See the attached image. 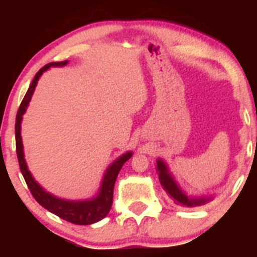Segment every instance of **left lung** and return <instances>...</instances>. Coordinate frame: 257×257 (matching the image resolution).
Returning a JSON list of instances; mask_svg holds the SVG:
<instances>
[{"mask_svg":"<svg viewBox=\"0 0 257 257\" xmlns=\"http://www.w3.org/2000/svg\"><path fill=\"white\" fill-rule=\"evenodd\" d=\"M157 170H158V178L161 181V185L163 186V188L166 190V192L169 194V197L172 198L176 204L185 205V206H193V205H200L204 204L205 202H208V199L200 198V199H191L188 197H186L184 193L180 191V188L176 186L175 182L170 174L168 173V169L166 164L159 159L157 162Z\"/></svg>","mask_w":257,"mask_h":257,"instance_id":"obj_1","label":"left lung"}]
</instances>
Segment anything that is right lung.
Here are the masks:
<instances>
[{
	"mask_svg": "<svg viewBox=\"0 0 257 257\" xmlns=\"http://www.w3.org/2000/svg\"><path fill=\"white\" fill-rule=\"evenodd\" d=\"M67 61H58V63H51L47 64L43 66L32 79L30 87H29L28 91H26L24 99H23L22 104L19 106L18 110L17 118H16V146H17V156L18 162H19L20 172H22L23 176H24L26 185H28L29 190L34 198L40 203L43 208L49 210L51 213L55 214L57 216L61 217L63 220L69 221V222L75 223V225H90V223L98 222V221L102 220L106 215L110 211L112 205V198H113V187L114 182H116L117 175H118L120 168L123 164L132 157V152L125 153L122 157H119L111 164L108 168L107 172L105 174V178L102 180L101 191H100L99 196L95 199L91 200H84V202H72V200H64L60 198H55L54 196L49 194L48 192L43 190L40 185L35 181L34 178L31 176L30 172L28 170L26 167L24 153H23V144H22V137H20V123H22V116L28 107L29 101L31 100L32 94H34L35 87H36L38 78L42 73L48 70L51 66H63L66 65Z\"/></svg>",
	"mask_w": 257,
	"mask_h": 257,
	"instance_id": "right-lung-1",
	"label": "right lung"
}]
</instances>
